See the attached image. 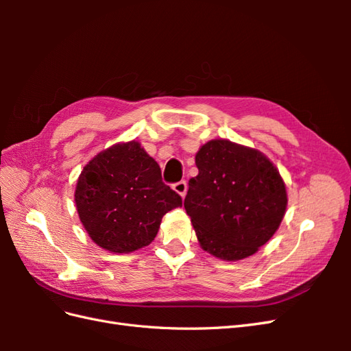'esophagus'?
Here are the masks:
<instances>
[{"label":"esophagus","mask_w":351,"mask_h":351,"mask_svg":"<svg viewBox=\"0 0 351 351\" xmlns=\"http://www.w3.org/2000/svg\"><path fill=\"white\" fill-rule=\"evenodd\" d=\"M173 189L176 190V192H177L180 196L184 197L186 193H187V183L184 182V180H182V182L174 183V184H173Z\"/></svg>","instance_id":"34e87169"}]
</instances>
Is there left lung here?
I'll use <instances>...</instances> for the list:
<instances>
[{
  "mask_svg": "<svg viewBox=\"0 0 351 351\" xmlns=\"http://www.w3.org/2000/svg\"><path fill=\"white\" fill-rule=\"evenodd\" d=\"M199 174L184 199L200 246L224 261L256 253L278 230L287 208L280 171L262 152L215 139L196 154Z\"/></svg>",
  "mask_w": 351,
  "mask_h": 351,
  "instance_id": "obj_1",
  "label": "left lung"
}]
</instances>
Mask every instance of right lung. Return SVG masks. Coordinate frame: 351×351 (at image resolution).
<instances>
[{
	"instance_id": "obj_1",
	"label": "right lung",
	"mask_w": 351,
	"mask_h": 351,
	"mask_svg": "<svg viewBox=\"0 0 351 351\" xmlns=\"http://www.w3.org/2000/svg\"><path fill=\"white\" fill-rule=\"evenodd\" d=\"M74 202L89 237L114 253L147 246L167 212L182 206L158 162L134 141L117 143L84 165Z\"/></svg>"
}]
</instances>
